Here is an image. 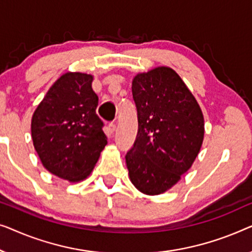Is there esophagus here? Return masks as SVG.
<instances>
[{
  "label": "esophagus",
  "mask_w": 252,
  "mask_h": 252,
  "mask_svg": "<svg viewBox=\"0 0 252 252\" xmlns=\"http://www.w3.org/2000/svg\"><path fill=\"white\" fill-rule=\"evenodd\" d=\"M107 129L109 131V133H114L115 130H116V126L114 125V123H109Z\"/></svg>",
  "instance_id": "1"
}]
</instances>
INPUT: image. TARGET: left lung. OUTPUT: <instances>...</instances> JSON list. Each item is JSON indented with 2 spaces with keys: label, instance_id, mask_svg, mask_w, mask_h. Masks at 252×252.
<instances>
[{
  "label": "left lung",
  "instance_id": "left-lung-1",
  "mask_svg": "<svg viewBox=\"0 0 252 252\" xmlns=\"http://www.w3.org/2000/svg\"><path fill=\"white\" fill-rule=\"evenodd\" d=\"M138 132L126 155L130 182L146 195L169 190L200 153L204 118L176 70L158 66L132 79Z\"/></svg>",
  "mask_w": 252,
  "mask_h": 252
}]
</instances>
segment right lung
Wrapping results in <instances>:
<instances>
[{"label":"right lung","instance_id":"right-lung-1","mask_svg":"<svg viewBox=\"0 0 252 252\" xmlns=\"http://www.w3.org/2000/svg\"><path fill=\"white\" fill-rule=\"evenodd\" d=\"M92 81L91 74H63L32 116V139L42 164L70 183L90 176L107 145Z\"/></svg>","mask_w":252,"mask_h":252}]
</instances>
